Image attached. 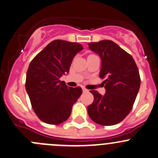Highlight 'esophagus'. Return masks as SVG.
Instances as JSON below:
<instances>
[{
	"label": "esophagus",
	"mask_w": 158,
	"mask_h": 158,
	"mask_svg": "<svg viewBox=\"0 0 158 158\" xmlns=\"http://www.w3.org/2000/svg\"><path fill=\"white\" fill-rule=\"evenodd\" d=\"M82 90H83V92L84 93H87V92H88V90L87 89V88H82Z\"/></svg>",
	"instance_id": "obj_1"
}]
</instances>
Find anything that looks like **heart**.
Returning a JSON list of instances; mask_svg holds the SVG:
<instances>
[{
  "label": "heart",
  "instance_id": "obj_1",
  "mask_svg": "<svg viewBox=\"0 0 158 158\" xmlns=\"http://www.w3.org/2000/svg\"><path fill=\"white\" fill-rule=\"evenodd\" d=\"M90 56H91V55H90Z\"/></svg>",
  "mask_w": 158,
  "mask_h": 158
}]
</instances>
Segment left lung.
I'll list each match as a JSON object with an SVG mask.
<instances>
[{
    "instance_id": "obj_1",
    "label": "left lung",
    "mask_w": 158,
    "mask_h": 158,
    "mask_svg": "<svg viewBox=\"0 0 158 158\" xmlns=\"http://www.w3.org/2000/svg\"><path fill=\"white\" fill-rule=\"evenodd\" d=\"M88 46L101 57L99 77L106 78L104 95L90 91L94 102L88 106V115L99 125H115L130 113L139 91L137 66L131 55L111 40L90 43Z\"/></svg>"
}]
</instances>
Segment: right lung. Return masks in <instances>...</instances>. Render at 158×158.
I'll list each match as a JSON object with an SVG mask.
<instances>
[{"label": "right lung", "instance_id": "obj_1", "mask_svg": "<svg viewBox=\"0 0 158 158\" xmlns=\"http://www.w3.org/2000/svg\"><path fill=\"white\" fill-rule=\"evenodd\" d=\"M83 49L77 43L54 40L30 63L25 89L33 110L43 123L57 125L70 117L82 89L67 86L60 79L69 73L73 57Z\"/></svg>", "mask_w": 158, "mask_h": 158}]
</instances>
